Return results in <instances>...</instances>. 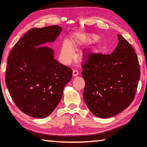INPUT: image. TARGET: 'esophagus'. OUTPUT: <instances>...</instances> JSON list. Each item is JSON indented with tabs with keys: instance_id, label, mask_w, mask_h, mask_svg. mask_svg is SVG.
I'll list each match as a JSON object with an SVG mask.
<instances>
[{
	"instance_id": "obj_1",
	"label": "esophagus",
	"mask_w": 147,
	"mask_h": 147,
	"mask_svg": "<svg viewBox=\"0 0 147 147\" xmlns=\"http://www.w3.org/2000/svg\"><path fill=\"white\" fill-rule=\"evenodd\" d=\"M73 76H76L78 75V71L76 69L73 70Z\"/></svg>"
}]
</instances>
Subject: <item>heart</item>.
Here are the masks:
<instances>
[{
    "label": "heart",
    "instance_id": "1",
    "mask_svg": "<svg viewBox=\"0 0 147 147\" xmlns=\"http://www.w3.org/2000/svg\"><path fill=\"white\" fill-rule=\"evenodd\" d=\"M78 39L80 40V43H84L88 41V38L87 37H81L78 38ZM61 53L62 57L65 60H70L72 58V57H73V49H72L71 46L67 41H65L63 43L61 49Z\"/></svg>",
    "mask_w": 147,
    "mask_h": 147
}]
</instances>
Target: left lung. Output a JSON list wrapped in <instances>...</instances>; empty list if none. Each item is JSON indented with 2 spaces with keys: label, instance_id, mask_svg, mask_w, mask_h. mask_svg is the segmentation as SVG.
<instances>
[{
  "label": "left lung",
  "instance_id": "obj_1",
  "mask_svg": "<svg viewBox=\"0 0 147 147\" xmlns=\"http://www.w3.org/2000/svg\"><path fill=\"white\" fill-rule=\"evenodd\" d=\"M117 36L113 52H91L82 65L85 102L94 115L102 119L116 115L131 105L140 78L134 48L121 35Z\"/></svg>",
  "mask_w": 147,
  "mask_h": 147
}]
</instances>
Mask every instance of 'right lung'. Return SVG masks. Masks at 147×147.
I'll return each instance as SVG.
<instances>
[{"label": "right lung", "instance_id": "right-lung-1", "mask_svg": "<svg viewBox=\"0 0 147 147\" xmlns=\"http://www.w3.org/2000/svg\"><path fill=\"white\" fill-rule=\"evenodd\" d=\"M62 31L59 25L30 30L17 42L9 55L5 81L16 106L24 113L37 119L52 113L62 99L73 71L53 58L48 47Z\"/></svg>", "mask_w": 147, "mask_h": 147}]
</instances>
